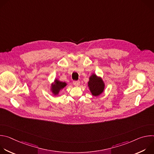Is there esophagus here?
<instances>
[{
	"label": "esophagus",
	"mask_w": 154,
	"mask_h": 154,
	"mask_svg": "<svg viewBox=\"0 0 154 154\" xmlns=\"http://www.w3.org/2000/svg\"><path fill=\"white\" fill-rule=\"evenodd\" d=\"M73 84L75 86H79V85H80V81H74L73 82Z\"/></svg>",
	"instance_id": "1"
}]
</instances>
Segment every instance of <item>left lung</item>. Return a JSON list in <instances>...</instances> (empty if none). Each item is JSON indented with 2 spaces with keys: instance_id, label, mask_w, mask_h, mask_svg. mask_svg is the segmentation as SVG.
<instances>
[{
  "instance_id": "left-lung-1",
  "label": "left lung",
  "mask_w": 154,
  "mask_h": 154,
  "mask_svg": "<svg viewBox=\"0 0 154 154\" xmlns=\"http://www.w3.org/2000/svg\"><path fill=\"white\" fill-rule=\"evenodd\" d=\"M88 86L93 96L97 97L100 96L105 90V83L100 77L93 73L89 78Z\"/></svg>"
}]
</instances>
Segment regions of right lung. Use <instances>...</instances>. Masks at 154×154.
<instances>
[{
  "mask_svg": "<svg viewBox=\"0 0 154 154\" xmlns=\"http://www.w3.org/2000/svg\"><path fill=\"white\" fill-rule=\"evenodd\" d=\"M67 83L66 82H63L60 81L58 79H55L54 82L51 85V91L54 96H58L61 90L64 87L67 86Z\"/></svg>",
  "mask_w": 154,
  "mask_h": 154,
  "instance_id": "right-lung-1",
  "label": "right lung"
}]
</instances>
